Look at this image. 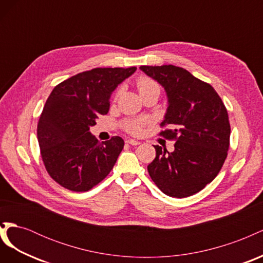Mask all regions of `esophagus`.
I'll return each mask as SVG.
<instances>
[{"mask_svg":"<svg viewBox=\"0 0 263 263\" xmlns=\"http://www.w3.org/2000/svg\"><path fill=\"white\" fill-rule=\"evenodd\" d=\"M126 142H127V144L132 145V146H138V145H140L139 141L134 140V139H128V140H126Z\"/></svg>","mask_w":263,"mask_h":263,"instance_id":"obj_1","label":"esophagus"}]
</instances>
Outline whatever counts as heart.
I'll return each instance as SVG.
<instances>
[{"label":"heart","mask_w":263,"mask_h":263,"mask_svg":"<svg viewBox=\"0 0 263 263\" xmlns=\"http://www.w3.org/2000/svg\"><path fill=\"white\" fill-rule=\"evenodd\" d=\"M137 87L139 93H144L147 91H158L160 93V87L151 79L147 77H141L137 81ZM148 123L147 118H139V119H132V121H127L124 124V128L126 132L130 133L132 135H139L142 132L144 126Z\"/></svg>","instance_id":"b5f03b06"}]
</instances>
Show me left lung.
I'll return each instance as SVG.
<instances>
[{
	"label": "left lung",
	"instance_id": "obj_1",
	"mask_svg": "<svg viewBox=\"0 0 263 263\" xmlns=\"http://www.w3.org/2000/svg\"><path fill=\"white\" fill-rule=\"evenodd\" d=\"M140 70L164 87L168 108L160 133L174 139V151L154 146L150 178L166 195L187 197L200 192L220 171L229 148L227 109L214 87L187 70L168 66H141Z\"/></svg>",
	"mask_w": 263,
	"mask_h": 263
}]
</instances>
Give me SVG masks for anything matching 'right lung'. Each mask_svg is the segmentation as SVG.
I'll use <instances>...</instances> for the list:
<instances>
[{"label": "right lung", "mask_w": 263, "mask_h": 263, "mask_svg": "<svg viewBox=\"0 0 263 263\" xmlns=\"http://www.w3.org/2000/svg\"><path fill=\"white\" fill-rule=\"evenodd\" d=\"M136 70L95 68L54 86L39 117L37 138L45 168L61 186L86 192L113 169L124 140L114 136L100 142L90 127L107 114L110 94Z\"/></svg>", "instance_id": "add662e5"}]
</instances>
